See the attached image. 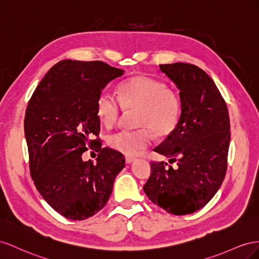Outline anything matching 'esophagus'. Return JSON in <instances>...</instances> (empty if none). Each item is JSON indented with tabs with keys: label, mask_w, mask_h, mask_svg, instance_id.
I'll return each instance as SVG.
<instances>
[{
	"label": "esophagus",
	"mask_w": 259,
	"mask_h": 259,
	"mask_svg": "<svg viewBox=\"0 0 259 259\" xmlns=\"http://www.w3.org/2000/svg\"><path fill=\"white\" fill-rule=\"evenodd\" d=\"M135 160H136V158L127 156V157H125V164H131V162H134Z\"/></svg>",
	"instance_id": "obj_1"
}]
</instances>
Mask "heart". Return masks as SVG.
<instances>
[{"label":"heart","mask_w":259,"mask_h":259,"mask_svg":"<svg viewBox=\"0 0 259 259\" xmlns=\"http://www.w3.org/2000/svg\"><path fill=\"white\" fill-rule=\"evenodd\" d=\"M124 110L138 109L136 124L140 129L119 131L109 136L108 144L124 155H137L150 145L153 133L157 137L171 135L182 114L178 92L161 81L147 76H135L120 85L119 98L103 90L97 101V113L102 123L115 124Z\"/></svg>","instance_id":"1"}]
</instances>
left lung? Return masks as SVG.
I'll return each mask as SVG.
<instances>
[{
  "label": "left lung",
  "mask_w": 259,
  "mask_h": 259,
  "mask_svg": "<svg viewBox=\"0 0 259 259\" xmlns=\"http://www.w3.org/2000/svg\"><path fill=\"white\" fill-rule=\"evenodd\" d=\"M178 88L182 114L176 130L154 151L177 162H151L143 190L154 204L174 215L203 208L219 190L227 171L230 119L212 79L187 63L159 65Z\"/></svg>",
  "instance_id": "obj_1"
}]
</instances>
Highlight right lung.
<instances>
[{"label":"right lung","mask_w":259,"mask_h":259,"mask_svg":"<svg viewBox=\"0 0 259 259\" xmlns=\"http://www.w3.org/2000/svg\"><path fill=\"white\" fill-rule=\"evenodd\" d=\"M122 69L100 61L65 60L52 67L36 87L25 115L30 172L36 190L62 216L84 220L100 211L112 194L123 155L102 147L97 101ZM88 147L97 161L83 162Z\"/></svg>","instance_id":"1"}]
</instances>
